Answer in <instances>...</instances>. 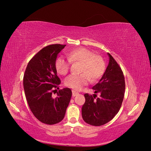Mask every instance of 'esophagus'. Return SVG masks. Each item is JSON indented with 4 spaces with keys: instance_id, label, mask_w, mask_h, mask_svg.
<instances>
[{
    "instance_id": "obj_1",
    "label": "esophagus",
    "mask_w": 151,
    "mask_h": 151,
    "mask_svg": "<svg viewBox=\"0 0 151 151\" xmlns=\"http://www.w3.org/2000/svg\"><path fill=\"white\" fill-rule=\"evenodd\" d=\"M72 96L73 97H75V96H77V95L79 94V93H77V91H76L75 90H72Z\"/></svg>"
}]
</instances>
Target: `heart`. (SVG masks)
<instances>
[{"instance_id": "obj_1", "label": "heart", "mask_w": 151, "mask_h": 151, "mask_svg": "<svg viewBox=\"0 0 151 151\" xmlns=\"http://www.w3.org/2000/svg\"><path fill=\"white\" fill-rule=\"evenodd\" d=\"M68 60L63 57H58L55 63V68L58 74L65 76L69 71L70 63L80 62L79 75H70L64 81V84L75 90L81 89L84 86L91 81H96L103 74L105 63L103 58L93 54L90 50L77 48L67 53Z\"/></svg>"}]
</instances>
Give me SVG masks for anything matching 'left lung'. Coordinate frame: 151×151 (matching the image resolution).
<instances>
[{
    "mask_svg": "<svg viewBox=\"0 0 151 151\" xmlns=\"http://www.w3.org/2000/svg\"><path fill=\"white\" fill-rule=\"evenodd\" d=\"M109 63L98 83L93 87V96L84 94L82 116L91 125L101 126L111 120L119 111L124 98L125 83L122 68L109 53ZM96 93L100 96L95 99Z\"/></svg>",
    "mask_w": 151,
    "mask_h": 151,
    "instance_id": "1",
    "label": "left lung"
}]
</instances>
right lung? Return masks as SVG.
<instances>
[{
    "mask_svg": "<svg viewBox=\"0 0 151 151\" xmlns=\"http://www.w3.org/2000/svg\"><path fill=\"white\" fill-rule=\"evenodd\" d=\"M65 46L53 44L42 48L31 59L24 74L23 86L29 107L34 116L45 124H56L63 119L72 96L68 88L59 90L56 98L52 96L53 89H59L61 83L55 63Z\"/></svg>",
    "mask_w": 151,
    "mask_h": 151,
    "instance_id": "right-lung-1",
    "label": "right lung"
}]
</instances>
